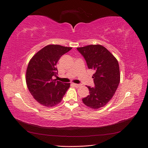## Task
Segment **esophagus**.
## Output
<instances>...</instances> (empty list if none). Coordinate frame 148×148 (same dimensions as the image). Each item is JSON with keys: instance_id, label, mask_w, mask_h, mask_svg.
<instances>
[{"instance_id": "34e87169", "label": "esophagus", "mask_w": 148, "mask_h": 148, "mask_svg": "<svg viewBox=\"0 0 148 148\" xmlns=\"http://www.w3.org/2000/svg\"><path fill=\"white\" fill-rule=\"evenodd\" d=\"M72 85L74 86H75L76 88H79L82 86V84H75V83H72Z\"/></svg>"}]
</instances>
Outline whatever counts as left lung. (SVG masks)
Wrapping results in <instances>:
<instances>
[{"label":"left lung","instance_id":"8db88e82","mask_svg":"<svg viewBox=\"0 0 148 148\" xmlns=\"http://www.w3.org/2000/svg\"><path fill=\"white\" fill-rule=\"evenodd\" d=\"M84 57L89 69H93L95 87L87 86L89 95L82 99L84 104L91 109L104 107L112 98L120 80L119 65L116 58L99 44L78 47Z\"/></svg>","mask_w":148,"mask_h":148}]
</instances>
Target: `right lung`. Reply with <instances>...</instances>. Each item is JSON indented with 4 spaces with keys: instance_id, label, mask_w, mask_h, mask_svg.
<instances>
[{
    "instance_id": "1",
    "label": "right lung",
    "mask_w": 148,
    "mask_h": 148,
    "mask_svg": "<svg viewBox=\"0 0 148 148\" xmlns=\"http://www.w3.org/2000/svg\"><path fill=\"white\" fill-rule=\"evenodd\" d=\"M72 49L51 44L41 49L31 58L26 73V82L34 99L43 106L51 107L59 104L70 83L56 79L57 62Z\"/></svg>"
}]
</instances>
